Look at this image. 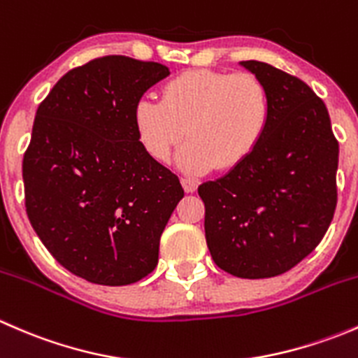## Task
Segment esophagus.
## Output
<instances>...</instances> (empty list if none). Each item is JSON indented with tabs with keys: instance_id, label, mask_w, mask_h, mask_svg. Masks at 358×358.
Wrapping results in <instances>:
<instances>
[{
	"instance_id": "34e87169",
	"label": "esophagus",
	"mask_w": 358,
	"mask_h": 358,
	"mask_svg": "<svg viewBox=\"0 0 358 358\" xmlns=\"http://www.w3.org/2000/svg\"><path fill=\"white\" fill-rule=\"evenodd\" d=\"M182 187L187 194H192L197 190V182L192 178H182Z\"/></svg>"
}]
</instances>
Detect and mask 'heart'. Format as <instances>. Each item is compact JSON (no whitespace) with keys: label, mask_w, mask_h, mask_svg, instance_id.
<instances>
[{"label":"heart","mask_w":358,"mask_h":358,"mask_svg":"<svg viewBox=\"0 0 358 358\" xmlns=\"http://www.w3.org/2000/svg\"><path fill=\"white\" fill-rule=\"evenodd\" d=\"M270 110L256 76L196 69L169 79L161 102L138 100L133 117L143 149L157 162H168L187 133L176 161L183 171L202 175L243 164L262 143Z\"/></svg>","instance_id":"obj_1"}]
</instances>
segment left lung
Segmentation results:
<instances>
[{"instance_id":"obj_1","label":"left lung","mask_w":358,"mask_h":358,"mask_svg":"<svg viewBox=\"0 0 358 358\" xmlns=\"http://www.w3.org/2000/svg\"><path fill=\"white\" fill-rule=\"evenodd\" d=\"M241 66L265 85L268 129L243 164L199 185V196L216 265L266 279L298 265L329 229L339 149L326 103L306 83L258 60Z\"/></svg>"}]
</instances>
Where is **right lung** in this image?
Listing matches in <instances>:
<instances>
[{"label":"right lung","mask_w":358,"mask_h":358,"mask_svg":"<svg viewBox=\"0 0 358 358\" xmlns=\"http://www.w3.org/2000/svg\"><path fill=\"white\" fill-rule=\"evenodd\" d=\"M166 76L162 64L100 57L62 76L36 110L22 161L25 211L53 258L88 282L149 275L183 197L178 176L145 152L133 117Z\"/></svg>","instance_id":"1"}]
</instances>
